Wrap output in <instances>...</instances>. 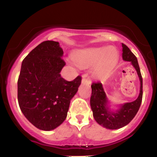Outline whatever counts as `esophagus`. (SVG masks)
Here are the masks:
<instances>
[{
  "instance_id": "34e87169",
  "label": "esophagus",
  "mask_w": 157,
  "mask_h": 157,
  "mask_svg": "<svg viewBox=\"0 0 157 157\" xmlns=\"http://www.w3.org/2000/svg\"><path fill=\"white\" fill-rule=\"evenodd\" d=\"M91 83V80L89 78H86V77H82V83Z\"/></svg>"
}]
</instances>
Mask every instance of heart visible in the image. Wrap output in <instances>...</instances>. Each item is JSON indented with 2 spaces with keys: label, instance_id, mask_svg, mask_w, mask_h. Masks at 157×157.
<instances>
[{
  "label": "heart",
  "instance_id": "1",
  "mask_svg": "<svg viewBox=\"0 0 157 157\" xmlns=\"http://www.w3.org/2000/svg\"><path fill=\"white\" fill-rule=\"evenodd\" d=\"M119 58L116 48H90L78 51L74 56L76 64L82 68L92 67V74L96 78H103L109 75L115 68Z\"/></svg>",
  "mask_w": 157,
  "mask_h": 157
}]
</instances>
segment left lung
<instances>
[{"label": "left lung", "instance_id": "obj_1", "mask_svg": "<svg viewBox=\"0 0 157 157\" xmlns=\"http://www.w3.org/2000/svg\"><path fill=\"white\" fill-rule=\"evenodd\" d=\"M122 58L124 61L130 62L136 70L140 80V93L136 101L126 103L116 111L110 110L108 107V100L100 82H92V95L90 98L91 108L94 120L100 125L110 130H116L126 126L133 119L139 111L142 101V77L137 58L126 44L122 43Z\"/></svg>", "mask_w": 157, "mask_h": 157}]
</instances>
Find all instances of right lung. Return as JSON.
<instances>
[{
  "label": "right lung",
  "instance_id": "add662e5",
  "mask_svg": "<svg viewBox=\"0 0 157 157\" xmlns=\"http://www.w3.org/2000/svg\"><path fill=\"white\" fill-rule=\"evenodd\" d=\"M59 42L44 41L24 59L18 80V101L27 119L38 129L52 130L65 118L81 77L67 81L60 75L65 66Z\"/></svg>",
  "mask_w": 157,
  "mask_h": 157
}]
</instances>
